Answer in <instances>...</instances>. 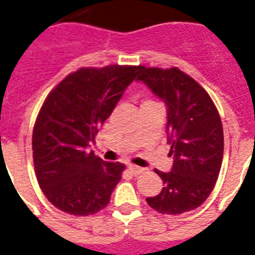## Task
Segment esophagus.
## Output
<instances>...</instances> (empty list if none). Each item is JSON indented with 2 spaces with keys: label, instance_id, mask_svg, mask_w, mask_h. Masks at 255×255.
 Masks as SVG:
<instances>
[{
  "label": "esophagus",
  "instance_id": "34e87169",
  "mask_svg": "<svg viewBox=\"0 0 255 255\" xmlns=\"http://www.w3.org/2000/svg\"><path fill=\"white\" fill-rule=\"evenodd\" d=\"M128 169H129V171L133 175H138V174H141V173H143V167H139V166H135V165H129L128 166Z\"/></svg>",
  "mask_w": 255,
  "mask_h": 255
}]
</instances>
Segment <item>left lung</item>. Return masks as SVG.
<instances>
[{
	"mask_svg": "<svg viewBox=\"0 0 255 255\" xmlns=\"http://www.w3.org/2000/svg\"><path fill=\"white\" fill-rule=\"evenodd\" d=\"M138 81L167 106L166 133L171 171L155 173L162 190L146 198L161 214H182L201 206L216 186L224 157V129L214 102L201 85L178 68L141 66Z\"/></svg>",
	"mask_w": 255,
	"mask_h": 255,
	"instance_id": "obj_1",
	"label": "left lung"
}]
</instances>
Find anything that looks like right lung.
Instances as JSON below:
<instances>
[{
  "label": "right lung",
  "instance_id": "right-lung-1",
  "mask_svg": "<svg viewBox=\"0 0 255 255\" xmlns=\"http://www.w3.org/2000/svg\"><path fill=\"white\" fill-rule=\"evenodd\" d=\"M141 66L81 68L49 93L33 129V161L49 202L72 216L96 214L109 203L125 165L88 147Z\"/></svg>",
  "mask_w": 255,
  "mask_h": 255
}]
</instances>
